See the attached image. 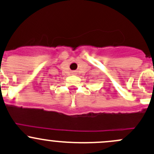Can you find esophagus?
Instances as JSON below:
<instances>
[{
  "mask_svg": "<svg viewBox=\"0 0 154 154\" xmlns=\"http://www.w3.org/2000/svg\"><path fill=\"white\" fill-rule=\"evenodd\" d=\"M73 74H75V73H74V72H73Z\"/></svg>",
  "mask_w": 154,
  "mask_h": 154,
  "instance_id": "obj_1",
  "label": "esophagus"
}]
</instances>
